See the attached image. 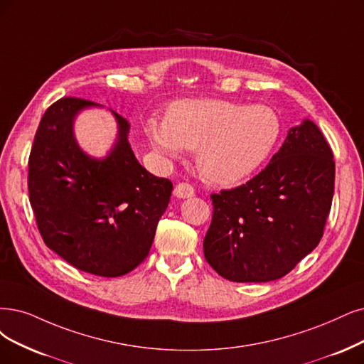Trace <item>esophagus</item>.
<instances>
[{
	"label": "esophagus",
	"mask_w": 364,
	"mask_h": 364,
	"mask_svg": "<svg viewBox=\"0 0 364 364\" xmlns=\"http://www.w3.org/2000/svg\"><path fill=\"white\" fill-rule=\"evenodd\" d=\"M173 195L177 196V198H180V199L192 198V196L195 195V189H193V187H192L191 184H187V183H180V184L175 186Z\"/></svg>",
	"instance_id": "obj_1"
}]
</instances>
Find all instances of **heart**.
Wrapping results in <instances>:
<instances>
[{"label":"heart","instance_id":"1","mask_svg":"<svg viewBox=\"0 0 364 364\" xmlns=\"http://www.w3.org/2000/svg\"><path fill=\"white\" fill-rule=\"evenodd\" d=\"M282 119L267 105L198 99L175 102L166 119L150 118L146 136L157 153L177 157L196 150L205 178L234 183L247 177L268 159L280 139Z\"/></svg>","mask_w":364,"mask_h":364}]
</instances>
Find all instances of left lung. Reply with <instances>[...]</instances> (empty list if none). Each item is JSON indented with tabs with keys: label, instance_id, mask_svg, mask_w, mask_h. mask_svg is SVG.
<instances>
[{
	"label": "left lung",
	"instance_id": "8db88e82",
	"mask_svg": "<svg viewBox=\"0 0 364 364\" xmlns=\"http://www.w3.org/2000/svg\"><path fill=\"white\" fill-rule=\"evenodd\" d=\"M334 193L333 151L311 119L246 184L213 193L204 257L232 282L284 277L321 241Z\"/></svg>",
	"mask_w": 364,
	"mask_h": 364
}]
</instances>
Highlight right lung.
Masks as SVG:
<instances>
[{
    "instance_id": "add662e5",
    "label": "right lung",
    "mask_w": 364,
    "mask_h": 364,
    "mask_svg": "<svg viewBox=\"0 0 364 364\" xmlns=\"http://www.w3.org/2000/svg\"><path fill=\"white\" fill-rule=\"evenodd\" d=\"M97 103L63 97L40 119L28 159V192L45 245L77 270L118 277L134 270L151 249L172 193L134 157L130 124L114 112L118 138L103 160L75 141L73 119Z\"/></svg>"
}]
</instances>
